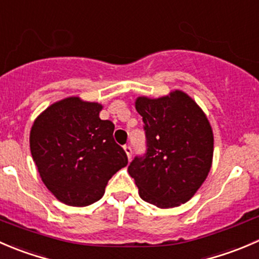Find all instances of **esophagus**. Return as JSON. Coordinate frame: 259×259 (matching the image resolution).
Returning <instances> with one entry per match:
<instances>
[{"label":"esophagus","mask_w":259,"mask_h":259,"mask_svg":"<svg viewBox=\"0 0 259 259\" xmlns=\"http://www.w3.org/2000/svg\"><path fill=\"white\" fill-rule=\"evenodd\" d=\"M123 148H124V151H126L128 160H131V157H132V147H131L130 145H124Z\"/></svg>","instance_id":"34e87169"}]
</instances>
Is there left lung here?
Segmentation results:
<instances>
[{
    "mask_svg": "<svg viewBox=\"0 0 259 259\" xmlns=\"http://www.w3.org/2000/svg\"><path fill=\"white\" fill-rule=\"evenodd\" d=\"M146 152L128 166L142 200L174 208L193 198L208 176L214 138L200 107L184 92L157 99L140 97Z\"/></svg>",
    "mask_w": 259,
    "mask_h": 259,
    "instance_id": "8db88e82",
    "label": "left lung"
}]
</instances>
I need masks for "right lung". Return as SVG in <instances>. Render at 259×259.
<instances>
[{"instance_id":"1","label":"right lung","mask_w":259,"mask_h":259,"mask_svg":"<svg viewBox=\"0 0 259 259\" xmlns=\"http://www.w3.org/2000/svg\"><path fill=\"white\" fill-rule=\"evenodd\" d=\"M102 106L70 97L51 104L30 132V150L42 183L66 205L87 206L103 196L109 179L128 163Z\"/></svg>"}]
</instances>
